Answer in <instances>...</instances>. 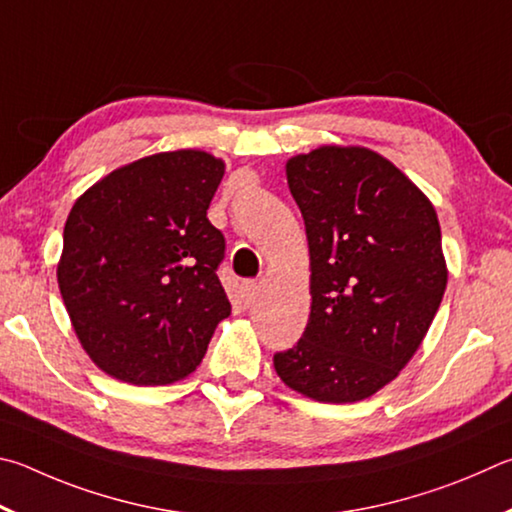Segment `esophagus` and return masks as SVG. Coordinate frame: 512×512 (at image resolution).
I'll list each match as a JSON object with an SVG mask.
<instances>
[{
	"mask_svg": "<svg viewBox=\"0 0 512 512\" xmlns=\"http://www.w3.org/2000/svg\"><path fill=\"white\" fill-rule=\"evenodd\" d=\"M263 290V281H245L242 283V297H245L247 303H254L258 299V294Z\"/></svg>",
	"mask_w": 512,
	"mask_h": 512,
	"instance_id": "obj_1",
	"label": "esophagus"
}]
</instances>
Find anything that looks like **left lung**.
Returning a JSON list of instances; mask_svg holds the SVG:
<instances>
[{"label":"left lung","instance_id":"obj_1","mask_svg":"<svg viewBox=\"0 0 512 512\" xmlns=\"http://www.w3.org/2000/svg\"><path fill=\"white\" fill-rule=\"evenodd\" d=\"M310 249V319L274 355L292 391L346 405L371 398L423 344L447 265L434 204L387 157L319 146L285 164Z\"/></svg>","mask_w":512,"mask_h":512}]
</instances>
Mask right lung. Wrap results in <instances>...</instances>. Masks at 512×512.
<instances>
[{
  "mask_svg": "<svg viewBox=\"0 0 512 512\" xmlns=\"http://www.w3.org/2000/svg\"><path fill=\"white\" fill-rule=\"evenodd\" d=\"M224 161L170 150L112 170L65 222L58 288L98 369L159 387L197 369L231 315L218 279L224 236L206 218Z\"/></svg>",
  "mask_w": 512,
  "mask_h": 512,
  "instance_id": "right-lung-1",
  "label": "right lung"
}]
</instances>
